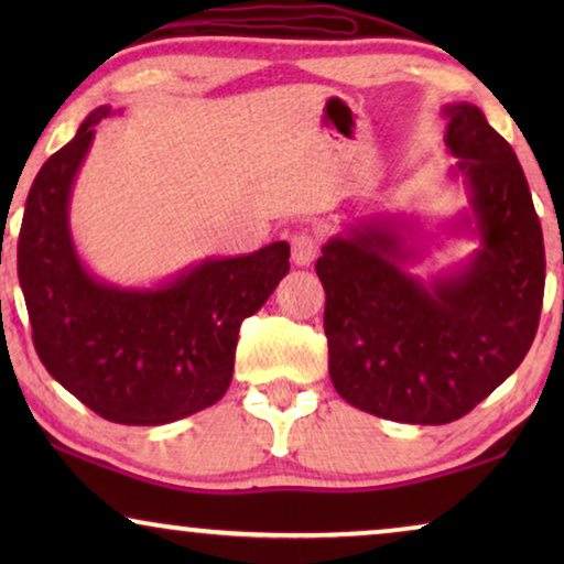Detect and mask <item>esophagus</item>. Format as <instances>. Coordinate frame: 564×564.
<instances>
[{"instance_id": "obj_1", "label": "esophagus", "mask_w": 564, "mask_h": 564, "mask_svg": "<svg viewBox=\"0 0 564 564\" xmlns=\"http://www.w3.org/2000/svg\"><path fill=\"white\" fill-rule=\"evenodd\" d=\"M290 246L292 261H295L297 267H307L315 259V253H318V238H315L311 230H297V234H292Z\"/></svg>"}]
</instances>
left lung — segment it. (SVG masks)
<instances>
[{
	"instance_id": "1",
	"label": "left lung",
	"mask_w": 564,
	"mask_h": 564,
	"mask_svg": "<svg viewBox=\"0 0 564 564\" xmlns=\"http://www.w3.org/2000/svg\"><path fill=\"white\" fill-rule=\"evenodd\" d=\"M469 210L454 234L480 238L465 264L421 280L419 226L351 223L315 261L326 313L330 382L346 403L388 421L442 426L467 415L516 372L536 336L544 238L523 169L480 107H444Z\"/></svg>"
}]
</instances>
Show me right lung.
I'll return each mask as SVG.
<instances>
[{
    "mask_svg": "<svg viewBox=\"0 0 564 564\" xmlns=\"http://www.w3.org/2000/svg\"><path fill=\"white\" fill-rule=\"evenodd\" d=\"M110 107H97L30 187L18 276L33 344L56 382L97 415L126 426L180 421L226 395L238 330L290 272L284 241L205 259L156 288H118L84 267L68 203Z\"/></svg>",
    "mask_w": 564,
    "mask_h": 564,
    "instance_id": "add662e5",
    "label": "right lung"
}]
</instances>
